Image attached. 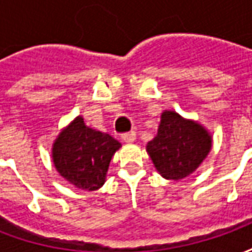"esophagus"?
Masks as SVG:
<instances>
[{"mask_svg":"<svg viewBox=\"0 0 252 252\" xmlns=\"http://www.w3.org/2000/svg\"><path fill=\"white\" fill-rule=\"evenodd\" d=\"M121 139L124 140L126 143H132L135 142V139H136V133L133 131L131 132H126V133H123V136H121Z\"/></svg>","mask_w":252,"mask_h":252,"instance_id":"esophagus-1","label":"esophagus"}]
</instances>
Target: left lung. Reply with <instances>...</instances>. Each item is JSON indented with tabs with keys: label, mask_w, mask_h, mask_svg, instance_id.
<instances>
[{
	"label": "left lung",
	"mask_w": 252,
	"mask_h": 252,
	"mask_svg": "<svg viewBox=\"0 0 252 252\" xmlns=\"http://www.w3.org/2000/svg\"><path fill=\"white\" fill-rule=\"evenodd\" d=\"M212 148V136L204 126L173 110L160 116L158 133L147 143L155 169L166 180L180 181L200 166Z\"/></svg>",
	"instance_id": "left-lung-1"
}]
</instances>
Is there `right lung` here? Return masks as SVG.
Masks as SVG:
<instances>
[{"mask_svg": "<svg viewBox=\"0 0 252 252\" xmlns=\"http://www.w3.org/2000/svg\"><path fill=\"white\" fill-rule=\"evenodd\" d=\"M120 147L116 139L86 126L78 116L54 142L52 162L64 180L92 191L104 185L110 159Z\"/></svg>", "mask_w": 252, "mask_h": 252, "instance_id": "right-lung-1", "label": "right lung"}]
</instances>
